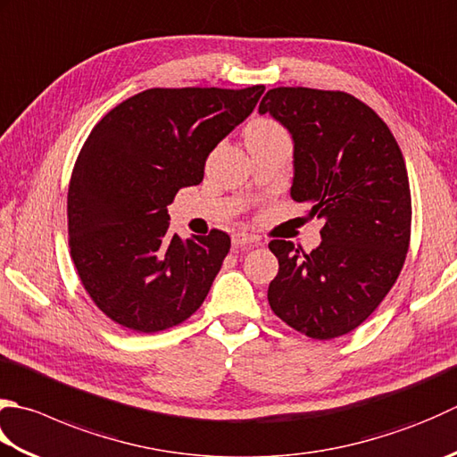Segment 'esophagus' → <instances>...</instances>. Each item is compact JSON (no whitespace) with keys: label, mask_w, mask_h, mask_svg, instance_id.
<instances>
[{"label":"esophagus","mask_w":457,"mask_h":457,"mask_svg":"<svg viewBox=\"0 0 457 457\" xmlns=\"http://www.w3.org/2000/svg\"><path fill=\"white\" fill-rule=\"evenodd\" d=\"M231 244H234L236 247H245V245L257 244V237L249 236V234H241V231H237V234L231 236Z\"/></svg>","instance_id":"34e87169"}]
</instances>
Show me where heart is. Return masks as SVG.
I'll list each match as a JSON object with an SVG mask.
<instances>
[{
    "instance_id": "b5f03b06",
    "label": "heart",
    "mask_w": 457,
    "mask_h": 457,
    "mask_svg": "<svg viewBox=\"0 0 457 457\" xmlns=\"http://www.w3.org/2000/svg\"><path fill=\"white\" fill-rule=\"evenodd\" d=\"M281 130L279 127L273 120H267V119H262V120H255L249 124L247 129V137H255V134H270V132H277Z\"/></svg>"
}]
</instances>
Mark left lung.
<instances>
[{
	"mask_svg": "<svg viewBox=\"0 0 457 457\" xmlns=\"http://www.w3.org/2000/svg\"><path fill=\"white\" fill-rule=\"evenodd\" d=\"M259 112L291 132V198L325 220L311 253L271 241L279 273L267 299L283 323L330 341L372 315L404 265L412 223L404 156L386 122L343 91L277 87Z\"/></svg>",
	"mask_w": 457,
	"mask_h": 457,
	"instance_id": "left-lung-1",
	"label": "left lung"
}]
</instances>
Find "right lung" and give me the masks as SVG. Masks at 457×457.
Here are the masks:
<instances>
[{
	"mask_svg": "<svg viewBox=\"0 0 457 457\" xmlns=\"http://www.w3.org/2000/svg\"><path fill=\"white\" fill-rule=\"evenodd\" d=\"M263 91L148 88L88 134L69 184V247L88 297L114 323L158 333L200 309L231 241L220 229L170 234L168 205L204 180L205 158Z\"/></svg>",
	"mask_w": 457,
	"mask_h": 457,
	"instance_id": "1",
	"label": "right lung"
}]
</instances>
